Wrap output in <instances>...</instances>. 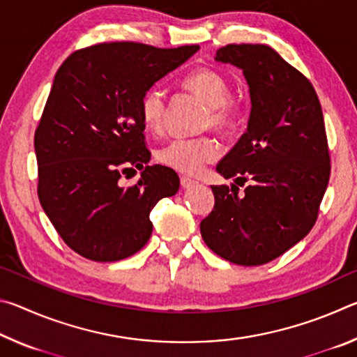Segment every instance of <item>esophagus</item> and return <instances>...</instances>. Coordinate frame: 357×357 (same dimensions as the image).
Listing matches in <instances>:
<instances>
[{
    "mask_svg": "<svg viewBox=\"0 0 357 357\" xmlns=\"http://www.w3.org/2000/svg\"><path fill=\"white\" fill-rule=\"evenodd\" d=\"M197 181H193L187 176H181V185H183V189H190V187H193Z\"/></svg>",
    "mask_w": 357,
    "mask_h": 357,
    "instance_id": "1",
    "label": "esophagus"
}]
</instances>
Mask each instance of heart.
<instances>
[{"mask_svg":"<svg viewBox=\"0 0 357 357\" xmlns=\"http://www.w3.org/2000/svg\"><path fill=\"white\" fill-rule=\"evenodd\" d=\"M184 88L198 96L208 108L206 126L220 132L233 129L239 118V105L229 98V84L220 72L200 69L184 78ZM167 113L165 94L159 88H151L140 100V114L144 129L157 134L164 128ZM220 155V144L211 137L174 138L157 151L162 165L184 174L200 173L204 164Z\"/></svg>","mask_w":357,"mask_h":357,"instance_id":"b5f03b06","label":"heart"}]
</instances>
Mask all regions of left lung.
I'll return each mask as SVG.
<instances>
[{
    "instance_id": "obj_1",
    "label": "left lung",
    "mask_w": 357,
    "mask_h": 357,
    "mask_svg": "<svg viewBox=\"0 0 357 357\" xmlns=\"http://www.w3.org/2000/svg\"><path fill=\"white\" fill-rule=\"evenodd\" d=\"M215 61L243 70L252 102L247 132L215 170L250 185L243 197L234 184L211 185L215 204L200 231L227 261L259 266L304 239L317 220L331 173L323 112L312 83L274 48L231 44Z\"/></svg>"
}]
</instances>
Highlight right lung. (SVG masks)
Listing matches in <instances>:
<instances>
[{"mask_svg": "<svg viewBox=\"0 0 357 357\" xmlns=\"http://www.w3.org/2000/svg\"><path fill=\"white\" fill-rule=\"evenodd\" d=\"M198 50L110 42L72 53L58 69L34 135L38 193L78 255L102 263L134 255L153 233L151 209L179 190L176 172L149 165L140 100ZM135 167L137 184L121 186Z\"/></svg>", "mask_w": 357, "mask_h": 357, "instance_id": "obj_1", "label": "right lung"}]
</instances>
